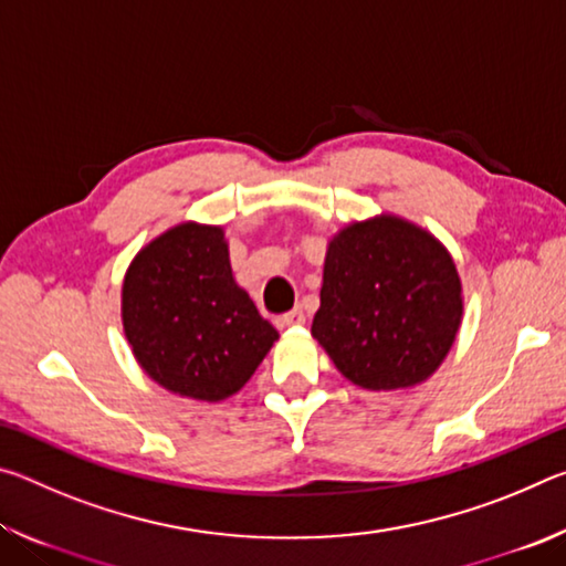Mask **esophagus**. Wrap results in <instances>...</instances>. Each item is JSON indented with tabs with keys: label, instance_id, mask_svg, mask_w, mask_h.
<instances>
[{
	"label": "esophagus",
	"instance_id": "1",
	"mask_svg": "<svg viewBox=\"0 0 566 566\" xmlns=\"http://www.w3.org/2000/svg\"><path fill=\"white\" fill-rule=\"evenodd\" d=\"M304 312L300 310V306H296V310H292V312H286V314H282L280 317V322L284 324V327H296V324H304Z\"/></svg>",
	"mask_w": 566,
	"mask_h": 566
}]
</instances>
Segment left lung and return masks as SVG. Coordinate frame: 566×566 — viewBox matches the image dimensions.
I'll list each match as a JSON object with an SVG mask.
<instances>
[{"mask_svg": "<svg viewBox=\"0 0 566 566\" xmlns=\"http://www.w3.org/2000/svg\"><path fill=\"white\" fill-rule=\"evenodd\" d=\"M462 317V276L429 229L381 212L332 234L312 337L352 385L397 391L427 381Z\"/></svg>", "mask_w": 566, "mask_h": 566, "instance_id": "obj_1", "label": "left lung"}]
</instances>
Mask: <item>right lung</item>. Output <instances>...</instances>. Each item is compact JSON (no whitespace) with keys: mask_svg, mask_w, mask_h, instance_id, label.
<instances>
[{"mask_svg":"<svg viewBox=\"0 0 566 566\" xmlns=\"http://www.w3.org/2000/svg\"><path fill=\"white\" fill-rule=\"evenodd\" d=\"M122 327L151 381L209 405L237 395L280 339L234 280L224 227L195 219L134 254L122 282Z\"/></svg>","mask_w":566,"mask_h":566,"instance_id":"right-lung-1","label":"right lung"}]
</instances>
